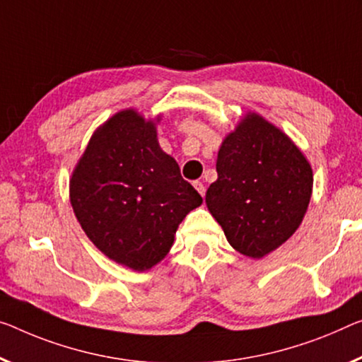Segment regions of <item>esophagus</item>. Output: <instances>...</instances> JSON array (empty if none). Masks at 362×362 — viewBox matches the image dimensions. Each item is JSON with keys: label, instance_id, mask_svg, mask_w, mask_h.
<instances>
[{"label": "esophagus", "instance_id": "1", "mask_svg": "<svg viewBox=\"0 0 362 362\" xmlns=\"http://www.w3.org/2000/svg\"><path fill=\"white\" fill-rule=\"evenodd\" d=\"M194 187H196L197 189V192L200 194V196H205V186L202 185V182H200V181H196V182H194Z\"/></svg>", "mask_w": 362, "mask_h": 362}]
</instances>
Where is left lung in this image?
I'll use <instances>...</instances> for the list:
<instances>
[{"label": "left lung", "mask_w": 362, "mask_h": 362, "mask_svg": "<svg viewBox=\"0 0 362 362\" xmlns=\"http://www.w3.org/2000/svg\"><path fill=\"white\" fill-rule=\"evenodd\" d=\"M216 173L205 202L238 252L264 257L301 225L313 168L291 139L262 116L247 113L225 137Z\"/></svg>", "instance_id": "8db88e82"}]
</instances>
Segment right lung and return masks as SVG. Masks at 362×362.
<instances>
[{"mask_svg": "<svg viewBox=\"0 0 362 362\" xmlns=\"http://www.w3.org/2000/svg\"><path fill=\"white\" fill-rule=\"evenodd\" d=\"M69 197L88 239L137 272L170 252L177 226L202 204L176 160L160 148L155 121L136 110L119 111L93 132L72 171Z\"/></svg>", "mask_w": 362, "mask_h": 362, "instance_id": "add662e5", "label": "right lung"}]
</instances>
